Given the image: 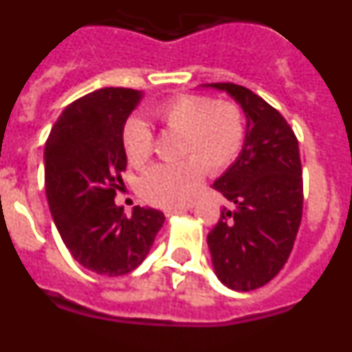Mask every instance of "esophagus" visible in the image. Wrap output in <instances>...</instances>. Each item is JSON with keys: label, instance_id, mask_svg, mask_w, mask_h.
<instances>
[{"label": "esophagus", "instance_id": "obj_1", "mask_svg": "<svg viewBox=\"0 0 352 352\" xmlns=\"http://www.w3.org/2000/svg\"><path fill=\"white\" fill-rule=\"evenodd\" d=\"M194 208V204H186V206H174V208H166V214H178L183 211H188Z\"/></svg>", "mask_w": 352, "mask_h": 352}]
</instances>
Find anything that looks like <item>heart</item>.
Returning a JSON list of instances; mask_svg holds the SVG:
<instances>
[{
	"instance_id": "obj_1",
	"label": "heart",
	"mask_w": 352,
	"mask_h": 352,
	"mask_svg": "<svg viewBox=\"0 0 352 352\" xmlns=\"http://www.w3.org/2000/svg\"><path fill=\"white\" fill-rule=\"evenodd\" d=\"M155 120L167 132H179V157L174 164H158L139 179L148 203L162 208L190 203L201 188L206 169L219 174L231 166L243 148L247 125L236 102L206 95H179L157 105ZM121 144L132 166L141 167L153 157V132L139 118H130L121 130Z\"/></svg>"
}]
</instances>
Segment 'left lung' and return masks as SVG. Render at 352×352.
<instances>
[{
  "label": "left lung",
  "instance_id": "obj_1",
  "mask_svg": "<svg viewBox=\"0 0 352 352\" xmlns=\"http://www.w3.org/2000/svg\"><path fill=\"white\" fill-rule=\"evenodd\" d=\"M241 104L247 135L239 157L213 183L231 203L208 234L217 276L234 291H254L278 275L291 256L303 214L298 139L285 118L259 95L213 82Z\"/></svg>",
  "mask_w": 352,
  "mask_h": 352
}]
</instances>
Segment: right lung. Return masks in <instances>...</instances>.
<instances>
[{
    "mask_svg": "<svg viewBox=\"0 0 352 352\" xmlns=\"http://www.w3.org/2000/svg\"><path fill=\"white\" fill-rule=\"evenodd\" d=\"M141 93L102 88L65 107L45 142V192L72 257L98 275L120 276L148 256L166 220L153 208L126 217L114 197L123 190L126 155L121 130Z\"/></svg>",
    "mask_w": 352,
    "mask_h": 352,
    "instance_id": "obj_1",
    "label": "right lung"
}]
</instances>
